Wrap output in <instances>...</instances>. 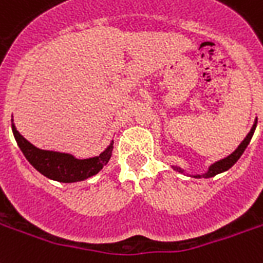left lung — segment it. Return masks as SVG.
I'll list each match as a JSON object with an SVG mask.
<instances>
[{"instance_id":"1","label":"left lung","mask_w":263,"mask_h":263,"mask_svg":"<svg viewBox=\"0 0 263 263\" xmlns=\"http://www.w3.org/2000/svg\"><path fill=\"white\" fill-rule=\"evenodd\" d=\"M256 122H258V120L255 118V122H254V125H252V128H251V131L248 132V135L244 138V141L241 142L240 145H238V147H237V149H235V151L233 152L231 155H229V156L224 157V159H220V160L215 161L213 164H211V166H209L208 171H206V173H203V174H192L191 177H194V178H211V177L217 176V174H220V173H224V171H227L229 168H231V167L234 166L235 161L240 159L241 155L244 153V151H246L247 146H248L251 138H252L254 132H255ZM173 168H174L176 171H178V173H184V170H182V168H180V167L173 166Z\"/></svg>"}]
</instances>
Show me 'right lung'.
I'll return each instance as SVG.
<instances>
[{"label": "right lung", "mask_w": 263, "mask_h": 263, "mask_svg": "<svg viewBox=\"0 0 263 263\" xmlns=\"http://www.w3.org/2000/svg\"><path fill=\"white\" fill-rule=\"evenodd\" d=\"M12 132L16 139L17 146L39 173L46 176L50 180L58 181V182H78L96 176L102 170L103 166H106L112 153V145L114 142H110V145L99 155V156L89 157V159H77L71 153H61L54 151H43L34 145H32L28 139L17 132L16 126L12 120Z\"/></svg>", "instance_id": "add662e5"}]
</instances>
